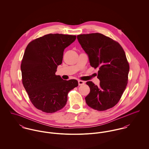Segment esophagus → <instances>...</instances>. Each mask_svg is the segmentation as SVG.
Masks as SVG:
<instances>
[{"label": "esophagus", "instance_id": "34e87169", "mask_svg": "<svg viewBox=\"0 0 149 149\" xmlns=\"http://www.w3.org/2000/svg\"><path fill=\"white\" fill-rule=\"evenodd\" d=\"M78 83H79V85H83V84H84L85 82H84V81H82V80H79V81H78Z\"/></svg>", "mask_w": 149, "mask_h": 149}]
</instances>
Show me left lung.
I'll use <instances>...</instances> for the list:
<instances>
[{
  "instance_id": "8db88e82",
  "label": "left lung",
  "mask_w": 149,
  "mask_h": 149,
  "mask_svg": "<svg viewBox=\"0 0 149 149\" xmlns=\"http://www.w3.org/2000/svg\"><path fill=\"white\" fill-rule=\"evenodd\" d=\"M77 38L88 54L91 66L99 69V86L92 81L86 83L90 88L86 103L97 111L115 106L127 84L130 66L123 49L119 43L100 33L80 34Z\"/></svg>"
}]
</instances>
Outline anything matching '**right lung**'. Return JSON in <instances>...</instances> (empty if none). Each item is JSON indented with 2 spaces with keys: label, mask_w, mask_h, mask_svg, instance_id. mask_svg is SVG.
Instances as JSON below:
<instances>
[{
  "label": "right lung",
  "mask_w": 149,
  "mask_h": 149,
  "mask_svg": "<svg viewBox=\"0 0 149 149\" xmlns=\"http://www.w3.org/2000/svg\"><path fill=\"white\" fill-rule=\"evenodd\" d=\"M76 38V36L49 34L32 41L26 48L21 65L22 83L32 104L43 112L62 109L69 92L78 86L76 80H65L55 74L62 63L64 49Z\"/></svg>",
  "instance_id": "1"
}]
</instances>
